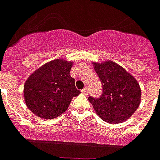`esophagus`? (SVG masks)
Masks as SVG:
<instances>
[{
    "mask_svg": "<svg viewBox=\"0 0 160 160\" xmlns=\"http://www.w3.org/2000/svg\"><path fill=\"white\" fill-rule=\"evenodd\" d=\"M81 92L82 93H88V88H85L81 90Z\"/></svg>",
    "mask_w": 160,
    "mask_h": 160,
    "instance_id": "1",
    "label": "esophagus"
}]
</instances>
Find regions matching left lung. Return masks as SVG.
<instances>
[{"label":"left lung","mask_w":160,"mask_h":160,"mask_svg":"<svg viewBox=\"0 0 160 160\" xmlns=\"http://www.w3.org/2000/svg\"><path fill=\"white\" fill-rule=\"evenodd\" d=\"M93 68L103 87L99 98H88L95 112L110 124L126 121L140 104L141 89L138 82L130 72L112 61L93 62Z\"/></svg>","instance_id":"8db88e82"}]
</instances>
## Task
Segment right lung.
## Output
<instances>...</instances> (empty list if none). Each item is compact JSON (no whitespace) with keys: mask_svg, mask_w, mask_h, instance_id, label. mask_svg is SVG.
Segmentation results:
<instances>
[{"mask_svg":"<svg viewBox=\"0 0 160 160\" xmlns=\"http://www.w3.org/2000/svg\"><path fill=\"white\" fill-rule=\"evenodd\" d=\"M73 61L56 59L42 65L24 84L26 106L33 113L45 119H54L67 111L72 97L80 90L70 76Z\"/></svg>","mask_w":160,"mask_h":160,"instance_id":"obj_1","label":"right lung"}]
</instances>
